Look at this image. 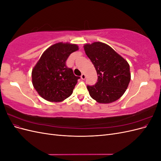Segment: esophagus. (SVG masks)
Wrapping results in <instances>:
<instances>
[{
  "instance_id": "obj_1",
  "label": "esophagus",
  "mask_w": 161,
  "mask_h": 161,
  "mask_svg": "<svg viewBox=\"0 0 161 161\" xmlns=\"http://www.w3.org/2000/svg\"><path fill=\"white\" fill-rule=\"evenodd\" d=\"M80 78L82 79H85V78H86V75H85V74H84V73H82V74L81 75V76H80Z\"/></svg>"
}]
</instances>
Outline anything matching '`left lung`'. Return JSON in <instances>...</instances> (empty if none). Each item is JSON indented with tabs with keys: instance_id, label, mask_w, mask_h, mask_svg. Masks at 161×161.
Listing matches in <instances>:
<instances>
[{
	"instance_id": "8db88e82",
	"label": "left lung",
	"mask_w": 161,
	"mask_h": 161,
	"mask_svg": "<svg viewBox=\"0 0 161 161\" xmlns=\"http://www.w3.org/2000/svg\"><path fill=\"white\" fill-rule=\"evenodd\" d=\"M84 49L98 75L95 85H87L90 96L100 103H109L119 99L131 79L128 62L104 43L85 44Z\"/></svg>"
}]
</instances>
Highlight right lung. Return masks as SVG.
<instances>
[{"label": "right lung", "instance_id": "right-lung-1", "mask_svg": "<svg viewBox=\"0 0 161 161\" xmlns=\"http://www.w3.org/2000/svg\"><path fill=\"white\" fill-rule=\"evenodd\" d=\"M79 50L76 44L58 43L43 53L32 70V83L42 98L58 102L70 97L77 80L66 62L70 53Z\"/></svg>", "mask_w": 161, "mask_h": 161}]
</instances>
